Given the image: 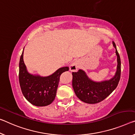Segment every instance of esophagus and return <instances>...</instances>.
I'll return each instance as SVG.
<instances>
[{
	"mask_svg": "<svg viewBox=\"0 0 135 135\" xmlns=\"http://www.w3.org/2000/svg\"><path fill=\"white\" fill-rule=\"evenodd\" d=\"M78 61H74L73 63H72L69 66V69L70 71L72 72H76L78 69Z\"/></svg>",
	"mask_w": 135,
	"mask_h": 135,
	"instance_id": "1",
	"label": "esophagus"
}]
</instances>
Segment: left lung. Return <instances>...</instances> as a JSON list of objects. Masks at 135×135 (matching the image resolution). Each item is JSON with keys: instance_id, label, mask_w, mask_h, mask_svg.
I'll list each match as a JSON object with an SVG mask.
<instances>
[{"instance_id": "1", "label": "left lung", "mask_w": 135, "mask_h": 135, "mask_svg": "<svg viewBox=\"0 0 135 135\" xmlns=\"http://www.w3.org/2000/svg\"><path fill=\"white\" fill-rule=\"evenodd\" d=\"M113 45L117 55V70L115 75L108 81L95 82L91 80L83 70L72 72V86L76 97L83 102L96 104L103 101L117 88L121 77V59L114 41Z\"/></svg>"}]
</instances>
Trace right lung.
Segmentation results:
<instances>
[{
	"label": "right lung",
	"mask_w": 135,
	"mask_h": 135,
	"mask_svg": "<svg viewBox=\"0 0 135 135\" xmlns=\"http://www.w3.org/2000/svg\"><path fill=\"white\" fill-rule=\"evenodd\" d=\"M69 69V67L61 68L51 75L45 77L33 75L27 72L23 61V51L20 59L18 74L23 95L29 102L36 106L49 105L55 98L60 76L63 72Z\"/></svg>",
	"instance_id": "1"
}]
</instances>
